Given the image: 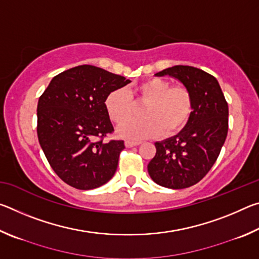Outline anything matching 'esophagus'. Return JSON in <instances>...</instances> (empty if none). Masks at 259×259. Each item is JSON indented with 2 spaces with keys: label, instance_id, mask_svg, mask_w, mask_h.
Listing matches in <instances>:
<instances>
[{
  "label": "esophagus",
  "instance_id": "obj_1",
  "mask_svg": "<svg viewBox=\"0 0 259 259\" xmlns=\"http://www.w3.org/2000/svg\"><path fill=\"white\" fill-rule=\"evenodd\" d=\"M125 146L126 147H134V146H138L140 142H134V140H125Z\"/></svg>",
  "mask_w": 259,
  "mask_h": 259
}]
</instances>
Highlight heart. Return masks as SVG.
<instances>
[{
  "instance_id": "heart-1",
  "label": "heart",
  "mask_w": 259,
  "mask_h": 259,
  "mask_svg": "<svg viewBox=\"0 0 259 259\" xmlns=\"http://www.w3.org/2000/svg\"><path fill=\"white\" fill-rule=\"evenodd\" d=\"M146 102L142 110L144 119L126 120L132 116L134 103ZM105 108L114 123L122 124L120 136L138 140L154 137L163 133L171 136L183 129L193 109L192 95L185 87H171L162 78H150L128 90L117 89L105 99Z\"/></svg>"
}]
</instances>
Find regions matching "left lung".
<instances>
[{
	"mask_svg": "<svg viewBox=\"0 0 259 259\" xmlns=\"http://www.w3.org/2000/svg\"><path fill=\"white\" fill-rule=\"evenodd\" d=\"M155 75L176 78L193 99L186 125L178 135L155 143V156L147 165L156 184L181 190L199 183L216 162L229 131V105L216 77L202 69L177 65Z\"/></svg>",
	"mask_w": 259,
	"mask_h": 259,
	"instance_id": "obj_1",
	"label": "left lung"
}]
</instances>
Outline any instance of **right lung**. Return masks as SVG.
Listing matches in <instances>:
<instances>
[{"label": "right lung", "mask_w": 259, "mask_h": 259, "mask_svg": "<svg viewBox=\"0 0 259 259\" xmlns=\"http://www.w3.org/2000/svg\"><path fill=\"white\" fill-rule=\"evenodd\" d=\"M130 82L91 65L52 78L38 99L37 137L61 181L77 190H94L114 176L125 146L123 140L103 142L114 131L105 99Z\"/></svg>", "instance_id": "1"}]
</instances>
